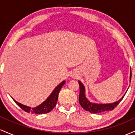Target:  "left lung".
I'll use <instances>...</instances> for the list:
<instances>
[{
  "mask_svg": "<svg viewBox=\"0 0 135 135\" xmlns=\"http://www.w3.org/2000/svg\"><path fill=\"white\" fill-rule=\"evenodd\" d=\"M131 70H130V76H129V82L131 83ZM80 88V94L79 97V103L81 105L85 110L88 111V112L92 113V114H98V113H101L103 112H106V111L112 110L114 108H115L117 106V105L121 102V100L123 99L124 97L126 94H124L120 100L118 101L114 102V103H93L91 102L89 100L86 98V88L83 84L78 80ZM128 91V90H127ZM127 92V91H126Z\"/></svg>",
  "mask_w": 135,
  "mask_h": 135,
  "instance_id": "obj_1",
  "label": "left lung"
}]
</instances>
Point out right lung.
Segmentation results:
<instances>
[{
	"label": "right lung",
	"instance_id": "obj_1",
	"mask_svg": "<svg viewBox=\"0 0 135 135\" xmlns=\"http://www.w3.org/2000/svg\"><path fill=\"white\" fill-rule=\"evenodd\" d=\"M65 80H63L60 84H58L55 88V89L52 91L51 94L47 98L43 103H42L41 105H38L36 107L31 108L30 107L26 106V105L21 104V103L16 101L13 98H13V100L15 101V103L21 109H23V110L28 113H32V114H47V113L51 112L53 109V108L56 106V105L58 98L59 93H60V91L61 90L62 86L65 84Z\"/></svg>",
	"mask_w": 135,
	"mask_h": 135
}]
</instances>
